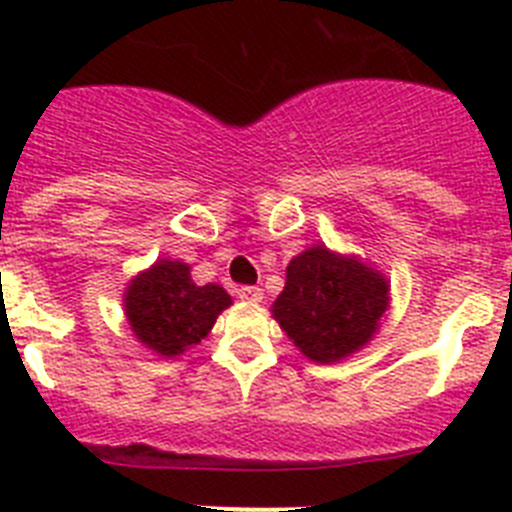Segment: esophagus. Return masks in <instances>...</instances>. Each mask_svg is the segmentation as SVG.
Instances as JSON below:
<instances>
[{
    "label": "esophagus",
    "mask_w": 512,
    "mask_h": 512,
    "mask_svg": "<svg viewBox=\"0 0 512 512\" xmlns=\"http://www.w3.org/2000/svg\"><path fill=\"white\" fill-rule=\"evenodd\" d=\"M238 297H241L243 302L259 305V302L264 300V289H259V287H241V289H238Z\"/></svg>",
    "instance_id": "obj_1"
}]
</instances>
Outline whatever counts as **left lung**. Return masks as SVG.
<instances>
[{"instance_id": "1", "label": "left lung", "mask_w": 512, "mask_h": 512, "mask_svg": "<svg viewBox=\"0 0 512 512\" xmlns=\"http://www.w3.org/2000/svg\"><path fill=\"white\" fill-rule=\"evenodd\" d=\"M390 310V279L382 271L318 243L289 261L271 315L302 354L318 364L354 356L377 336Z\"/></svg>"}]
</instances>
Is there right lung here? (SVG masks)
Returning a JSON list of instances; mask_svg holds the SVG:
<instances>
[{"label": "right lung", "instance_id": "obj_1", "mask_svg": "<svg viewBox=\"0 0 512 512\" xmlns=\"http://www.w3.org/2000/svg\"><path fill=\"white\" fill-rule=\"evenodd\" d=\"M184 261L158 259L125 287L122 307L133 336L153 354L174 359L197 346L217 315L233 305L220 284H194Z\"/></svg>", "mask_w": 512, "mask_h": 512}]
</instances>
